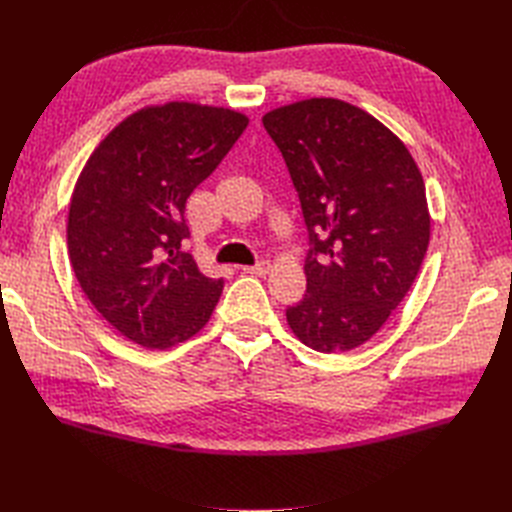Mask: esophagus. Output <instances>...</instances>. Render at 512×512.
Masks as SVG:
<instances>
[{
    "mask_svg": "<svg viewBox=\"0 0 512 512\" xmlns=\"http://www.w3.org/2000/svg\"><path fill=\"white\" fill-rule=\"evenodd\" d=\"M243 273H250V275H258V277H262V275H267L269 273V262L267 260H260V262H256L254 267H243Z\"/></svg>",
    "mask_w": 512,
    "mask_h": 512,
    "instance_id": "obj_1",
    "label": "esophagus"
}]
</instances>
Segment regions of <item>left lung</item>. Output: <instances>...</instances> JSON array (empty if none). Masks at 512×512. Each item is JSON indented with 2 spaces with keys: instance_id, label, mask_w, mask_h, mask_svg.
I'll return each mask as SVG.
<instances>
[{
  "instance_id": "8db88e82",
  "label": "left lung",
  "mask_w": 512,
  "mask_h": 512,
  "mask_svg": "<svg viewBox=\"0 0 512 512\" xmlns=\"http://www.w3.org/2000/svg\"><path fill=\"white\" fill-rule=\"evenodd\" d=\"M309 235L307 292L286 309L318 352L365 344L404 301L429 245L425 183L410 151L348 102L301 100L262 117Z\"/></svg>"
}]
</instances>
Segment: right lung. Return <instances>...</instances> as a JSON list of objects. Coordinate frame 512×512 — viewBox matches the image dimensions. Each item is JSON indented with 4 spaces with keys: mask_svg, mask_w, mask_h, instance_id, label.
Returning <instances> with one entry per match:
<instances>
[{
    "mask_svg": "<svg viewBox=\"0 0 512 512\" xmlns=\"http://www.w3.org/2000/svg\"><path fill=\"white\" fill-rule=\"evenodd\" d=\"M245 128L230 108L147 106L87 160L70 200L68 254L91 305L130 342L164 350L209 322L224 280L181 252L183 213Z\"/></svg>",
    "mask_w": 512,
    "mask_h": 512,
    "instance_id": "right-lung-1",
    "label": "right lung"
}]
</instances>
